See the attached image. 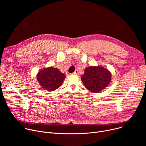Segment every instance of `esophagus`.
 Returning a JSON list of instances; mask_svg holds the SVG:
<instances>
[{
	"label": "esophagus",
	"instance_id": "1",
	"mask_svg": "<svg viewBox=\"0 0 146 146\" xmlns=\"http://www.w3.org/2000/svg\"><path fill=\"white\" fill-rule=\"evenodd\" d=\"M73 74H78V70H76L75 72H73Z\"/></svg>",
	"mask_w": 146,
	"mask_h": 146
}]
</instances>
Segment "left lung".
I'll list each match as a JSON object with an SVG mask.
<instances>
[{"label":"left lung","instance_id":"8db88e82","mask_svg":"<svg viewBox=\"0 0 146 146\" xmlns=\"http://www.w3.org/2000/svg\"><path fill=\"white\" fill-rule=\"evenodd\" d=\"M111 73L102 66H89L85 69L81 80L84 86L92 92L98 93L109 85Z\"/></svg>","mask_w":146,"mask_h":146}]
</instances>
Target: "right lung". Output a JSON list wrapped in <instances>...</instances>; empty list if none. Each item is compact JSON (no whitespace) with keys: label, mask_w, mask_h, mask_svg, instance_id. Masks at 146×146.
Returning <instances> with one entry per match:
<instances>
[{"label":"right lung","mask_w":146,"mask_h":146,"mask_svg":"<svg viewBox=\"0 0 146 146\" xmlns=\"http://www.w3.org/2000/svg\"><path fill=\"white\" fill-rule=\"evenodd\" d=\"M66 78V75L58 68L53 67L44 68L38 72L36 79L40 86L45 90L54 91L60 88Z\"/></svg>","instance_id":"right-lung-1"}]
</instances>
